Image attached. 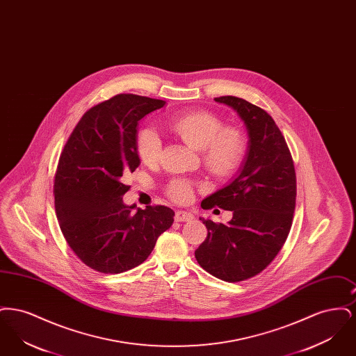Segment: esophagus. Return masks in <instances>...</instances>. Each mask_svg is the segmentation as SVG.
Here are the masks:
<instances>
[{
  "mask_svg": "<svg viewBox=\"0 0 356 356\" xmlns=\"http://www.w3.org/2000/svg\"><path fill=\"white\" fill-rule=\"evenodd\" d=\"M175 220L176 221H191L193 220V215L188 213L186 211H177L175 213Z\"/></svg>",
  "mask_w": 356,
  "mask_h": 356,
  "instance_id": "34e87169",
  "label": "esophagus"
}]
</instances>
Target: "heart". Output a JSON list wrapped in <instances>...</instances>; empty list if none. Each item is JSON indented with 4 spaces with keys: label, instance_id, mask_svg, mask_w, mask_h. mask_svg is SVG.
<instances>
[{
    "label": "heart",
    "instance_id": "b5f03b06",
    "mask_svg": "<svg viewBox=\"0 0 356 356\" xmlns=\"http://www.w3.org/2000/svg\"><path fill=\"white\" fill-rule=\"evenodd\" d=\"M170 131L191 148L200 151L204 165L218 177H227L238 168L245 140L235 128H222L220 119L205 111L186 112L170 120ZM137 152L147 164H154L161 152V140L153 128H143L137 135ZM172 200L184 203L192 196V184L173 179L167 186Z\"/></svg>",
    "mask_w": 356,
    "mask_h": 356
}]
</instances>
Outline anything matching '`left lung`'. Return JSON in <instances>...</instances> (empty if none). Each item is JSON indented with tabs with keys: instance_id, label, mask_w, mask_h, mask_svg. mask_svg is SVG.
<instances>
[{
	"instance_id": "8db88e82",
	"label": "left lung",
	"mask_w": 356,
	"mask_h": 356,
	"mask_svg": "<svg viewBox=\"0 0 356 356\" xmlns=\"http://www.w3.org/2000/svg\"><path fill=\"white\" fill-rule=\"evenodd\" d=\"M215 102L234 109L248 134L245 159L228 186L209 195L202 208L232 211L227 224L203 220L208 235L195 251L204 270L235 283L263 271L287 240L296 200L292 156L271 116L234 96Z\"/></svg>"
}]
</instances>
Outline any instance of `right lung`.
Segmentation results:
<instances>
[{
	"instance_id": "add662e5",
	"label": "right lung",
	"mask_w": 356,
	"mask_h": 356,
	"mask_svg": "<svg viewBox=\"0 0 356 356\" xmlns=\"http://www.w3.org/2000/svg\"><path fill=\"white\" fill-rule=\"evenodd\" d=\"M163 100L118 95L89 109L68 138L54 177V208L69 247L92 270L121 273L151 254L175 212L164 205L132 212L122 196L127 172L140 165L138 121Z\"/></svg>"
}]
</instances>
